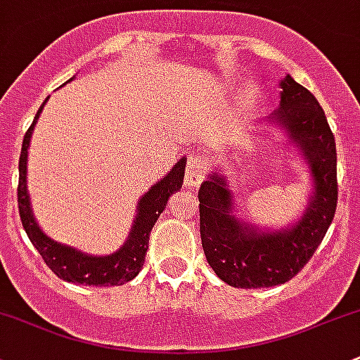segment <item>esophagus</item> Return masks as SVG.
Masks as SVG:
<instances>
[{
	"instance_id": "1",
	"label": "esophagus",
	"mask_w": 360,
	"mask_h": 360,
	"mask_svg": "<svg viewBox=\"0 0 360 360\" xmlns=\"http://www.w3.org/2000/svg\"><path fill=\"white\" fill-rule=\"evenodd\" d=\"M205 164L203 160H196V158H191L186 165V172H184V184L188 188H195L202 184V181L205 179Z\"/></svg>"
}]
</instances>
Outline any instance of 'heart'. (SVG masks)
<instances>
[{"mask_svg": "<svg viewBox=\"0 0 360 360\" xmlns=\"http://www.w3.org/2000/svg\"><path fill=\"white\" fill-rule=\"evenodd\" d=\"M248 94H250V96H253V94H255V88H253L252 84L248 86Z\"/></svg>", "mask_w": 360, "mask_h": 360, "instance_id": "obj_1", "label": "heart"}]
</instances>
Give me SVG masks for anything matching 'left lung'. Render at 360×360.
<instances>
[{
	"label": "left lung",
	"instance_id": "8db88e82",
	"mask_svg": "<svg viewBox=\"0 0 360 360\" xmlns=\"http://www.w3.org/2000/svg\"><path fill=\"white\" fill-rule=\"evenodd\" d=\"M281 101L267 122L281 127L304 155L314 191L302 217L279 231H262L234 215L224 176L212 172L198 190L200 234L207 262L234 288H269L304 269L330 228L338 200L336 145L324 110L291 75L281 82Z\"/></svg>",
	"mask_w": 360,
	"mask_h": 360
}]
</instances>
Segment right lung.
<instances>
[{"instance_id":"1","label":"right lung","mask_w":360,"mask_h":360,"mask_svg":"<svg viewBox=\"0 0 360 360\" xmlns=\"http://www.w3.org/2000/svg\"><path fill=\"white\" fill-rule=\"evenodd\" d=\"M72 81V79H70ZM48 98L44 100V103ZM44 103L37 110L32 124L25 132L24 141H22L20 162H18V212H20V221L27 233L30 243L36 247L39 255L46 262V266L58 276L60 279L69 283H79L86 286H119L131 281L141 271L145 264L146 250H148L150 231L164 212L167 200L172 193L181 190L183 186L184 167H186V158H181L167 176L162 177L158 183H155L138 202V214L132 224L129 238L117 252L110 255H88L77 248H72L69 245H62L58 241L51 240L50 236L41 231L34 219L32 207L27 191V150L30 138H32L34 126H36L39 113L43 110Z\"/></svg>"}]
</instances>
